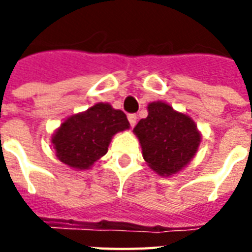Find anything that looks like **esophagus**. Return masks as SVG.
Instances as JSON below:
<instances>
[{"instance_id": "esophagus-1", "label": "esophagus", "mask_w": 252, "mask_h": 252, "mask_svg": "<svg viewBox=\"0 0 252 252\" xmlns=\"http://www.w3.org/2000/svg\"><path fill=\"white\" fill-rule=\"evenodd\" d=\"M128 120H129L130 126H136V122H137V115L129 114V115H128Z\"/></svg>"}]
</instances>
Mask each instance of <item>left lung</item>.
<instances>
[{"label": "left lung", "instance_id": "left-lung-1", "mask_svg": "<svg viewBox=\"0 0 252 252\" xmlns=\"http://www.w3.org/2000/svg\"><path fill=\"white\" fill-rule=\"evenodd\" d=\"M148 111L133 129L144 159L159 175L175 174L195 156L201 138L199 130L189 116L163 102L150 103Z\"/></svg>", "mask_w": 252, "mask_h": 252}]
</instances>
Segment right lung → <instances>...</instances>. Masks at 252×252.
Returning a JSON list of instances; mask_svg holds the SVG:
<instances>
[{
	"instance_id": "add662e5",
	"label": "right lung",
	"mask_w": 252,
	"mask_h": 252,
	"mask_svg": "<svg viewBox=\"0 0 252 252\" xmlns=\"http://www.w3.org/2000/svg\"><path fill=\"white\" fill-rule=\"evenodd\" d=\"M128 128L129 122L123 111L98 103L61 124L52 137L53 149L69 167L89 168L107 153L112 136Z\"/></svg>"
}]
</instances>
